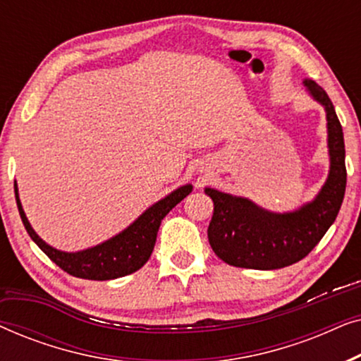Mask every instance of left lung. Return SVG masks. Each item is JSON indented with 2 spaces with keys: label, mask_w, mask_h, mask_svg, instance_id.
<instances>
[{
  "label": "left lung",
  "mask_w": 361,
  "mask_h": 361,
  "mask_svg": "<svg viewBox=\"0 0 361 361\" xmlns=\"http://www.w3.org/2000/svg\"><path fill=\"white\" fill-rule=\"evenodd\" d=\"M304 85L327 113V180L312 202L284 214L264 210L245 197L207 187L205 194L214 200V215L207 233L212 250L226 264L279 269L298 263L314 250L337 219L347 187L342 125L324 88L309 78H305Z\"/></svg>",
  "instance_id": "obj_1"
}]
</instances>
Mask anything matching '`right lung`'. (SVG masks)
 <instances>
[{
    "label": "right lung",
    "mask_w": 361,
    "mask_h": 361,
    "mask_svg": "<svg viewBox=\"0 0 361 361\" xmlns=\"http://www.w3.org/2000/svg\"><path fill=\"white\" fill-rule=\"evenodd\" d=\"M190 192V184L182 185L162 200L156 202L140 219L133 221L126 230H123L121 233L113 236V238L103 241V243L93 246V248L75 251V253H66V251H61L47 245L32 230L23 210L21 200H19L18 195V185L14 182V194H16L19 215H21L24 228H26L34 243L66 273L75 276V278L92 281L123 278V276L131 274L142 268L146 261L149 259L152 250H154L157 230H159L162 219L180 200H184Z\"/></svg>",
    "instance_id": "1"
}]
</instances>
